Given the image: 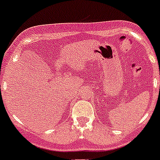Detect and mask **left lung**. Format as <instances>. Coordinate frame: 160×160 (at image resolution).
<instances>
[{
    "mask_svg": "<svg viewBox=\"0 0 160 160\" xmlns=\"http://www.w3.org/2000/svg\"><path fill=\"white\" fill-rule=\"evenodd\" d=\"M159 89H160V86H159Z\"/></svg>",
    "mask_w": 160,
    "mask_h": 160,
    "instance_id": "left-lung-1",
    "label": "left lung"
}]
</instances>
